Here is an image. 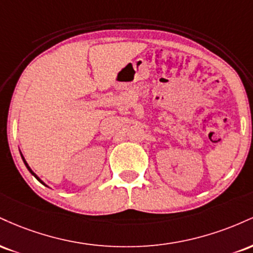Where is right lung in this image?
<instances>
[{
  "label": "right lung",
  "instance_id": "obj_1",
  "mask_svg": "<svg viewBox=\"0 0 253 253\" xmlns=\"http://www.w3.org/2000/svg\"><path fill=\"white\" fill-rule=\"evenodd\" d=\"M21 157H22V161H24V163H25V165H26V168H27V169H28V170H30V172L32 173V175H33L34 177H36V178H37V179H38V181H39L40 183H42V184H43V185H46V184H45V183H43V182L42 181V179H40V178H39V177H38V176L36 175V173H34V172H33V171H32V169H31V168H30V165H28V164H27V162H26V161H25V158H24V156H22V153H21ZM46 187H47V185H46Z\"/></svg>",
  "mask_w": 253,
  "mask_h": 253
}]
</instances>
